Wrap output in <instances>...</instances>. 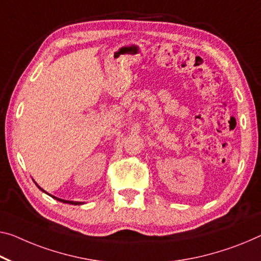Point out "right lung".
<instances>
[{
    "label": "right lung",
    "mask_w": 261,
    "mask_h": 261,
    "mask_svg": "<svg viewBox=\"0 0 261 261\" xmlns=\"http://www.w3.org/2000/svg\"><path fill=\"white\" fill-rule=\"evenodd\" d=\"M36 186H37V184H36ZM38 187V186H37ZM39 189H41L42 191H44L41 187H38ZM45 192V191H44ZM52 197H54V196H52ZM54 198H56L57 200H59V202H63V203H69V204H73V205H77V204H80L79 202H70V200H65V199H61V198H57V197H54Z\"/></svg>",
    "instance_id": "add662e5"
}]
</instances>
